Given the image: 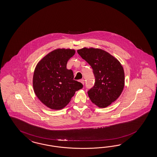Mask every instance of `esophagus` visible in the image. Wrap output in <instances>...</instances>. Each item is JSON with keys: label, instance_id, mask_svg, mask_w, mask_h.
<instances>
[{"label": "esophagus", "instance_id": "1", "mask_svg": "<svg viewBox=\"0 0 157 157\" xmlns=\"http://www.w3.org/2000/svg\"><path fill=\"white\" fill-rule=\"evenodd\" d=\"M80 82L82 83V84H84V79H81L80 80Z\"/></svg>", "mask_w": 157, "mask_h": 157}]
</instances>
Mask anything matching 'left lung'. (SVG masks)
Masks as SVG:
<instances>
[{"label":"left lung","mask_w":157,"mask_h":157,"mask_svg":"<svg viewBox=\"0 0 157 157\" xmlns=\"http://www.w3.org/2000/svg\"><path fill=\"white\" fill-rule=\"evenodd\" d=\"M77 52L91 66L95 77L94 86L88 91L90 99L99 108L109 106L120 96L124 87L125 74L121 63L101 49L84 47Z\"/></svg>","instance_id":"obj_1"}]
</instances>
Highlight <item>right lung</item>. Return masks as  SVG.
I'll list each match as a JSON object with an SVG mask.
<instances>
[{
	"label": "right lung",
	"instance_id": "right-lung-1",
	"mask_svg": "<svg viewBox=\"0 0 157 157\" xmlns=\"http://www.w3.org/2000/svg\"><path fill=\"white\" fill-rule=\"evenodd\" d=\"M75 53L71 49L58 48L52 51L38 62L33 76L36 95L52 109L59 110L70 101L83 84L74 80L71 70L66 68L69 59Z\"/></svg>",
	"mask_w": 157,
	"mask_h": 157
}]
</instances>
